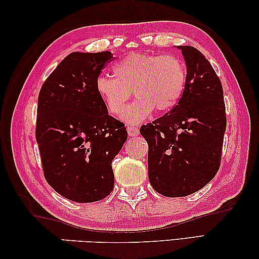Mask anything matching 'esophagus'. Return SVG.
Segmentation results:
<instances>
[{
  "label": "esophagus",
  "mask_w": 259,
  "mask_h": 259,
  "mask_svg": "<svg viewBox=\"0 0 259 259\" xmlns=\"http://www.w3.org/2000/svg\"><path fill=\"white\" fill-rule=\"evenodd\" d=\"M139 128L138 127H132V126H128L127 127V133H128L130 137H137L139 135Z\"/></svg>",
  "instance_id": "obj_1"
}]
</instances>
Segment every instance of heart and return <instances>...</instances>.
Listing matches in <instances>:
<instances>
[{"label":"heart","instance_id":"1","mask_svg":"<svg viewBox=\"0 0 259 259\" xmlns=\"http://www.w3.org/2000/svg\"><path fill=\"white\" fill-rule=\"evenodd\" d=\"M113 74H102L95 81L96 93L110 113L118 116L130 97H137L124 112L121 119L138 125L154 111L172 110L184 94L187 70L179 57L172 55L132 53L113 65Z\"/></svg>","mask_w":259,"mask_h":259}]
</instances>
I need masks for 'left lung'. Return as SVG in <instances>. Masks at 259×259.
Segmentation results:
<instances>
[{"mask_svg": "<svg viewBox=\"0 0 259 259\" xmlns=\"http://www.w3.org/2000/svg\"><path fill=\"white\" fill-rule=\"evenodd\" d=\"M187 65V81L171 111L140 134L149 146L151 187L167 197H184L202 189L217 175L226 131L220 79L210 62L190 46H178Z\"/></svg>", "mask_w": 259, "mask_h": 259, "instance_id": "1", "label": "left lung"}]
</instances>
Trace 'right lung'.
I'll return each mask as SVG.
<instances>
[{
	"label": "right lung",
	"mask_w": 259,
	"mask_h": 259,
	"mask_svg": "<svg viewBox=\"0 0 259 259\" xmlns=\"http://www.w3.org/2000/svg\"><path fill=\"white\" fill-rule=\"evenodd\" d=\"M110 52L72 53L42 84L35 138L48 184L67 200L91 203L112 192L111 163L127 140L125 125L109 116L95 81Z\"/></svg>",
	"instance_id": "1"
}]
</instances>
